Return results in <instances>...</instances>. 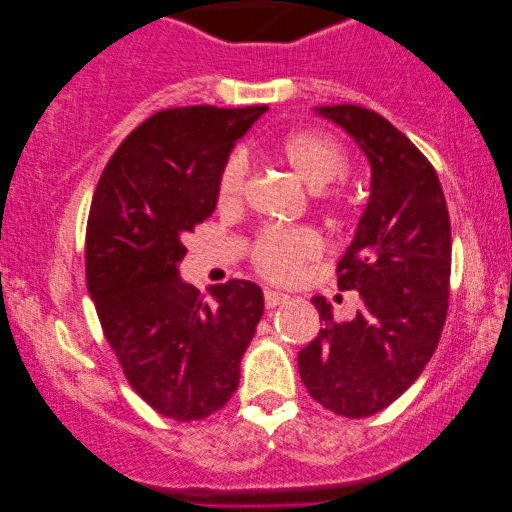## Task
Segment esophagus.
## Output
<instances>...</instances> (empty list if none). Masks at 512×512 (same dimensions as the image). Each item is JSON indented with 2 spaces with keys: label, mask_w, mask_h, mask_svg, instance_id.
Returning <instances> with one entry per match:
<instances>
[{
  "label": "esophagus",
  "mask_w": 512,
  "mask_h": 512,
  "mask_svg": "<svg viewBox=\"0 0 512 512\" xmlns=\"http://www.w3.org/2000/svg\"><path fill=\"white\" fill-rule=\"evenodd\" d=\"M263 298H265V307H268V310H275L277 305H282V303H286V300H289L286 293H279V291H272V289H265Z\"/></svg>",
  "instance_id": "1"
}]
</instances>
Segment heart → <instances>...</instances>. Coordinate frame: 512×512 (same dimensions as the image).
<instances>
[{
    "label": "heart",
    "instance_id": "obj_1",
    "mask_svg": "<svg viewBox=\"0 0 512 512\" xmlns=\"http://www.w3.org/2000/svg\"><path fill=\"white\" fill-rule=\"evenodd\" d=\"M279 158L314 191L342 179L349 170L347 153L333 137L317 130L286 135L277 146ZM249 181V160L233 153L223 165L216 200L221 209H237L244 202ZM324 242L312 228H265L249 247V261L258 275L272 282H293L310 261L321 256Z\"/></svg>",
    "mask_w": 512,
    "mask_h": 512
}]
</instances>
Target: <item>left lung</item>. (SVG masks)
Instances as JSON below:
<instances>
[{"label":"left lung","instance_id":"1","mask_svg":"<svg viewBox=\"0 0 512 512\" xmlns=\"http://www.w3.org/2000/svg\"><path fill=\"white\" fill-rule=\"evenodd\" d=\"M370 160L373 186L356 237L338 263V286L361 293L352 321H324L298 354L300 380L335 415L361 419L396 401L436 352L447 317L452 270L450 214L429 158L375 111L321 107Z\"/></svg>","mask_w":512,"mask_h":512}]
</instances>
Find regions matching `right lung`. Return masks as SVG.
I'll return each instance as SVG.
<instances>
[{
  "label": "right lung",
  "mask_w": 512,
  "mask_h": 512,
  "mask_svg": "<svg viewBox=\"0 0 512 512\" xmlns=\"http://www.w3.org/2000/svg\"><path fill=\"white\" fill-rule=\"evenodd\" d=\"M268 107L163 109L137 125L104 167L86 226V282L104 338L130 387L163 417L219 412L263 317L247 279L212 286V303L179 277L184 237L209 219L235 139Z\"/></svg>",
  "instance_id": "right-lung-1"
}]
</instances>
